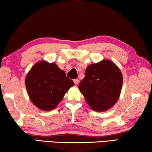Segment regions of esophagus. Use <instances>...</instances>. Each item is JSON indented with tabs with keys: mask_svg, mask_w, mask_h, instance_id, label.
Here are the masks:
<instances>
[{
	"mask_svg": "<svg viewBox=\"0 0 152 152\" xmlns=\"http://www.w3.org/2000/svg\"><path fill=\"white\" fill-rule=\"evenodd\" d=\"M74 83L76 85H77L79 84V80H77V79H76V80H74Z\"/></svg>",
	"mask_w": 152,
	"mask_h": 152,
	"instance_id": "esophagus-1",
	"label": "esophagus"
}]
</instances>
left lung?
I'll return each instance as SVG.
<instances>
[{"instance_id": "left-lung-1", "label": "left lung", "mask_w": 152, "mask_h": 152, "mask_svg": "<svg viewBox=\"0 0 152 152\" xmlns=\"http://www.w3.org/2000/svg\"><path fill=\"white\" fill-rule=\"evenodd\" d=\"M122 75L113 62L104 59L89 65L79 89L95 111H105L116 103L122 86Z\"/></svg>"}]
</instances>
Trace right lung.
Listing matches in <instances>:
<instances>
[{
	"instance_id": "add662e5",
	"label": "right lung",
	"mask_w": 152,
	"mask_h": 152,
	"mask_svg": "<svg viewBox=\"0 0 152 152\" xmlns=\"http://www.w3.org/2000/svg\"><path fill=\"white\" fill-rule=\"evenodd\" d=\"M73 81L55 63L40 61L27 75L26 86L32 103L43 111L55 109L62 100Z\"/></svg>"
}]
</instances>
